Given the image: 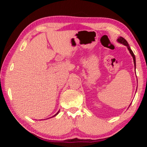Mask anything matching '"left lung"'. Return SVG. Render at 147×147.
I'll use <instances>...</instances> for the list:
<instances>
[{
  "label": "left lung",
  "mask_w": 147,
  "mask_h": 147,
  "mask_svg": "<svg viewBox=\"0 0 147 147\" xmlns=\"http://www.w3.org/2000/svg\"><path fill=\"white\" fill-rule=\"evenodd\" d=\"M117 41L118 43H121V44H123L124 45H125L126 47H127V49H128L129 52H130V54L131 55V56H132L133 58V59H134V67H135V70H136V57H135V55H134V53L132 52V51H131L130 46H129V45L128 43V42L126 41V40L124 38H123V37H119V38L117 39ZM131 105V104H130V106ZM130 106H129V107H130Z\"/></svg>",
  "instance_id": "obj_1"
}]
</instances>
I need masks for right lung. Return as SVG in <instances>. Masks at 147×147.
Listing matches in <instances>:
<instances>
[{"instance_id": "add662e5", "label": "right lung", "mask_w": 147, "mask_h": 147, "mask_svg": "<svg viewBox=\"0 0 147 147\" xmlns=\"http://www.w3.org/2000/svg\"><path fill=\"white\" fill-rule=\"evenodd\" d=\"M59 111H58V112H57V113H56L55 114V115H53V117H55V116H56V115H58V114L59 113Z\"/></svg>"}]
</instances>
